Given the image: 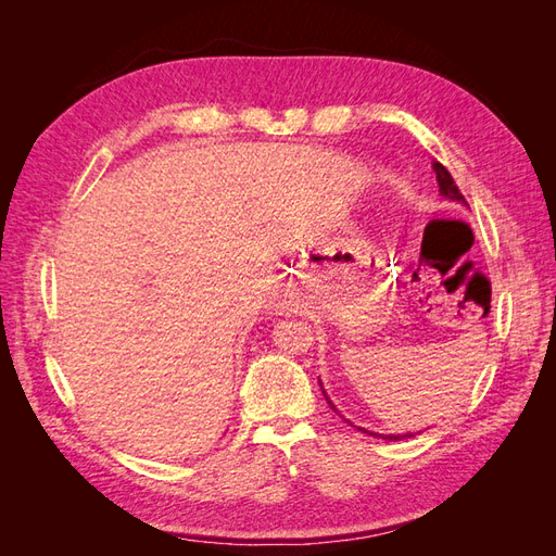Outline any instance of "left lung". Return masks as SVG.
<instances>
[{"instance_id": "1", "label": "left lung", "mask_w": 556, "mask_h": 556, "mask_svg": "<svg viewBox=\"0 0 556 556\" xmlns=\"http://www.w3.org/2000/svg\"><path fill=\"white\" fill-rule=\"evenodd\" d=\"M433 172H435V180H439V190H441V194L443 197H447V199H452V201H462V204H466V199H464V194L459 192V188H457V182L452 180V176H450V172L445 169V166L441 164V162H433ZM325 399H327V394H325ZM327 403L329 406L333 408V403L327 399ZM336 410V408H333ZM359 431H364V433H371V435H376V439H382V441H403V439H410L413 433H403V435H394V433H390V435H384V433H374V431H366V429H359Z\"/></svg>"}]
</instances>
